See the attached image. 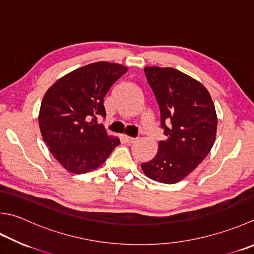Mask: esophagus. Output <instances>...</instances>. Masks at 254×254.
Instances as JSON below:
<instances>
[{"label":"esophagus","mask_w":254,"mask_h":254,"mask_svg":"<svg viewBox=\"0 0 254 254\" xmlns=\"http://www.w3.org/2000/svg\"><path fill=\"white\" fill-rule=\"evenodd\" d=\"M126 140L128 144H132V143H135L137 141V137H131V136H126Z\"/></svg>","instance_id":"1"}]
</instances>
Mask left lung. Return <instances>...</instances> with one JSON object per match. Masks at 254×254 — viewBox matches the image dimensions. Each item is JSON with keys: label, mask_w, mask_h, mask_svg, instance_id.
<instances>
[{"label": "left lung", "mask_w": 254, "mask_h": 254, "mask_svg": "<svg viewBox=\"0 0 254 254\" xmlns=\"http://www.w3.org/2000/svg\"><path fill=\"white\" fill-rule=\"evenodd\" d=\"M147 83L160 108L161 127L166 135L152 161L142 170L164 184L181 182L203 161L215 143L217 114L207 89L171 67L144 68Z\"/></svg>", "instance_id": "left-lung-1"}]
</instances>
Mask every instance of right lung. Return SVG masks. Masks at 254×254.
<instances>
[{
	"mask_svg": "<svg viewBox=\"0 0 254 254\" xmlns=\"http://www.w3.org/2000/svg\"><path fill=\"white\" fill-rule=\"evenodd\" d=\"M127 67L93 63L69 72L43 98L38 123L44 142L68 172L96 170L120 144L109 136L99 118H106L103 98Z\"/></svg>",
	"mask_w": 254,
	"mask_h": 254,
	"instance_id": "add662e5",
	"label": "right lung"
}]
</instances>
